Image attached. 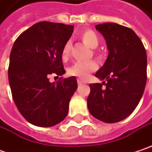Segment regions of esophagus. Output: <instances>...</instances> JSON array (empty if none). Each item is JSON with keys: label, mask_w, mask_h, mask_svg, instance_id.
I'll list each match as a JSON object with an SVG mask.
<instances>
[{"label": "esophagus", "mask_w": 152, "mask_h": 152, "mask_svg": "<svg viewBox=\"0 0 152 152\" xmlns=\"http://www.w3.org/2000/svg\"><path fill=\"white\" fill-rule=\"evenodd\" d=\"M77 83H78V85H83V82L81 79H78V80H77Z\"/></svg>", "instance_id": "esophagus-1"}]
</instances>
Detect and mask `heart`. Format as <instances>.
<instances>
[{"label":"heart","mask_w":152,"mask_h":152,"mask_svg":"<svg viewBox=\"0 0 152 152\" xmlns=\"http://www.w3.org/2000/svg\"><path fill=\"white\" fill-rule=\"evenodd\" d=\"M80 37L83 42L89 48L94 49L99 45V37L94 30H86L80 34ZM70 51V42H67L64 46L62 50V58L66 59L69 54ZM97 68V64L94 61L89 62H76L69 69L70 75L78 76L82 79H87L89 76V74L95 70Z\"/></svg>","instance_id":"b5f03b06"}]
</instances>
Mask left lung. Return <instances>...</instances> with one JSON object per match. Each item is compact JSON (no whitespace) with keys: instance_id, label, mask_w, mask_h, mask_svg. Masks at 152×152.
I'll list each match as a JSON object with an SVG mask.
<instances>
[{"instance_id":"8db88e82","label":"left lung","mask_w":152,"mask_h":152,"mask_svg":"<svg viewBox=\"0 0 152 152\" xmlns=\"http://www.w3.org/2000/svg\"><path fill=\"white\" fill-rule=\"evenodd\" d=\"M95 28L104 38L109 53L95 74L103 83L89 84L88 108L102 122H120L135 110L144 94L146 52L140 37L128 27L104 23Z\"/></svg>"}]
</instances>
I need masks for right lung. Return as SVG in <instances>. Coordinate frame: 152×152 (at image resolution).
Returning <instances> with one entry per match:
<instances>
[{
    "mask_svg": "<svg viewBox=\"0 0 152 152\" xmlns=\"http://www.w3.org/2000/svg\"><path fill=\"white\" fill-rule=\"evenodd\" d=\"M73 29V25L39 22L18 37L11 50L8 80L12 99L21 115L35 126L53 127L68 114L76 78L54 83L48 76L65 73L62 50Z\"/></svg>",
    "mask_w": 152,
    "mask_h": 152,
    "instance_id": "1",
    "label": "right lung"
}]
</instances>
